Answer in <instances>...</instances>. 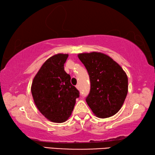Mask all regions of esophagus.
<instances>
[{"label":"esophagus","instance_id":"34e87169","mask_svg":"<svg viewBox=\"0 0 155 155\" xmlns=\"http://www.w3.org/2000/svg\"><path fill=\"white\" fill-rule=\"evenodd\" d=\"M76 87H77V88L78 89V90H79V89H80V87H79V85H76Z\"/></svg>","mask_w":155,"mask_h":155}]
</instances>
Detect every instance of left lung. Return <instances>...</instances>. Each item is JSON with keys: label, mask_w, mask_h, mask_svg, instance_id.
Wrapping results in <instances>:
<instances>
[{"label": "left lung", "mask_w": 155, "mask_h": 155, "mask_svg": "<svg viewBox=\"0 0 155 155\" xmlns=\"http://www.w3.org/2000/svg\"><path fill=\"white\" fill-rule=\"evenodd\" d=\"M87 70L90 91L85 101L97 117L106 118L119 111L128 93V78L111 57L101 52L78 54Z\"/></svg>", "instance_id": "1"}]
</instances>
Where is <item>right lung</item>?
<instances>
[{"instance_id":"add662e5","label":"right lung","mask_w":155,"mask_h":155,"mask_svg":"<svg viewBox=\"0 0 155 155\" xmlns=\"http://www.w3.org/2000/svg\"><path fill=\"white\" fill-rule=\"evenodd\" d=\"M68 54H57L47 59L34 77L31 93L41 114L51 122L66 121L74 109L79 91L70 83L64 70Z\"/></svg>"}]
</instances>
